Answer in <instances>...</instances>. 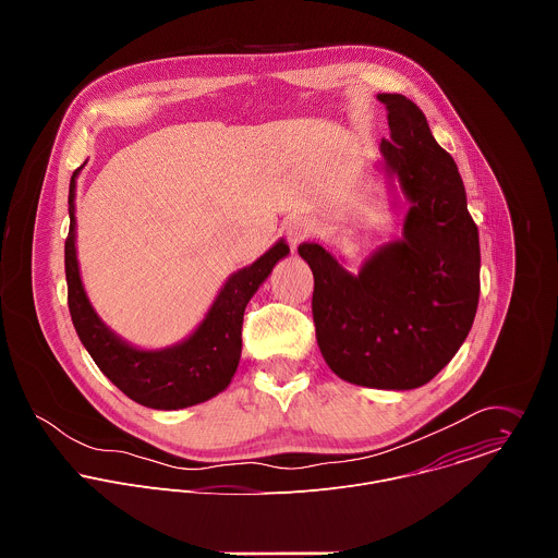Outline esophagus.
<instances>
[{
	"label": "esophagus",
	"instance_id": "obj_1",
	"mask_svg": "<svg viewBox=\"0 0 558 558\" xmlns=\"http://www.w3.org/2000/svg\"><path fill=\"white\" fill-rule=\"evenodd\" d=\"M313 231H315V229H313V222H311L306 216H293V218H289L287 225H284V235H287V241H289L291 250H295L302 241H306V238H311Z\"/></svg>",
	"mask_w": 558,
	"mask_h": 558
}]
</instances>
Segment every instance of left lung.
<instances>
[{"label":"left lung","mask_w":558,"mask_h":558,"mask_svg":"<svg viewBox=\"0 0 558 558\" xmlns=\"http://www.w3.org/2000/svg\"><path fill=\"white\" fill-rule=\"evenodd\" d=\"M388 110L384 170L411 207L400 241L349 274L325 247L302 243L313 271V323L329 368L357 386L411 390L459 351L480 304V229L452 156L404 95H377Z\"/></svg>","instance_id":"obj_1"}]
</instances>
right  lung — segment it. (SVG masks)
I'll return each instance as SVG.
<instances>
[{
    "label": "right lung",
    "mask_w": 558,
    "mask_h": 558,
    "mask_svg": "<svg viewBox=\"0 0 558 558\" xmlns=\"http://www.w3.org/2000/svg\"><path fill=\"white\" fill-rule=\"evenodd\" d=\"M78 170L70 179V231L65 238L68 308L78 340L101 373L136 404L177 411L211 400L229 386L241 362L245 306L276 263L289 254V245L278 241L254 265L229 276L205 320L187 340L161 351L134 349L101 323L78 276L74 250V179Z\"/></svg>",
    "instance_id": "right-lung-1"
}]
</instances>
